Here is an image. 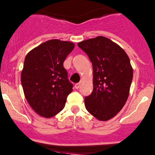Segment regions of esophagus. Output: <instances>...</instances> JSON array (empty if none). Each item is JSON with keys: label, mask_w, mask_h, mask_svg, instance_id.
<instances>
[{"label": "esophagus", "mask_w": 155, "mask_h": 155, "mask_svg": "<svg viewBox=\"0 0 155 155\" xmlns=\"http://www.w3.org/2000/svg\"><path fill=\"white\" fill-rule=\"evenodd\" d=\"M74 87L76 89H79V87H80V83H76V84H75Z\"/></svg>", "instance_id": "esophagus-1"}]
</instances>
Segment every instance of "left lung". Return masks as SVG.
Masks as SVG:
<instances>
[{
    "instance_id": "obj_1",
    "label": "left lung",
    "mask_w": 155,
    "mask_h": 155,
    "mask_svg": "<svg viewBox=\"0 0 155 155\" xmlns=\"http://www.w3.org/2000/svg\"><path fill=\"white\" fill-rule=\"evenodd\" d=\"M93 64V90L84 98L92 115L107 120L120 111L128 98L133 71L127 54L116 43L97 37L78 43Z\"/></svg>"
}]
</instances>
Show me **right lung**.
Masks as SVG:
<instances>
[{
	"label": "right lung",
	"mask_w": 155,
	"mask_h": 155,
	"mask_svg": "<svg viewBox=\"0 0 155 155\" xmlns=\"http://www.w3.org/2000/svg\"><path fill=\"white\" fill-rule=\"evenodd\" d=\"M74 44L51 40L31 50L25 58L21 84L27 101L37 114L51 118L65 105L74 84L63 62Z\"/></svg>",
	"instance_id": "right-lung-1"
}]
</instances>
